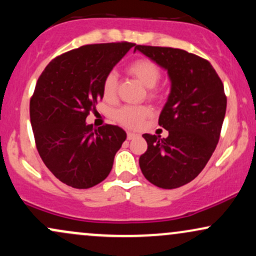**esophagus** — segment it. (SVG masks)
Masks as SVG:
<instances>
[{
	"label": "esophagus",
	"instance_id": "esophagus-1",
	"mask_svg": "<svg viewBox=\"0 0 256 256\" xmlns=\"http://www.w3.org/2000/svg\"><path fill=\"white\" fill-rule=\"evenodd\" d=\"M134 137H137V134H134V132H128V140H134Z\"/></svg>",
	"mask_w": 256,
	"mask_h": 256
}]
</instances>
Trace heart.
Masks as SVG:
<instances>
[{"instance_id":"1","label":"heart","mask_w":256,"mask_h":256,"mask_svg":"<svg viewBox=\"0 0 256 256\" xmlns=\"http://www.w3.org/2000/svg\"><path fill=\"white\" fill-rule=\"evenodd\" d=\"M128 74L136 78L140 83H142L146 88H149V96L155 98L156 91L155 85L158 83L161 78L160 67L154 61L149 58H138L128 66ZM118 89V77L116 72H110L106 74L102 83V92L106 100H113L116 95ZM150 114V110L146 106H124L114 112V119L126 128H138L146 116Z\"/></svg>"}]
</instances>
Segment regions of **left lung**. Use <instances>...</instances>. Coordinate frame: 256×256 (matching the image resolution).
Here are the masks:
<instances>
[{
  "label": "left lung",
  "mask_w": 256,
  "mask_h": 256,
  "mask_svg": "<svg viewBox=\"0 0 256 256\" xmlns=\"http://www.w3.org/2000/svg\"><path fill=\"white\" fill-rule=\"evenodd\" d=\"M171 80L158 116L168 137L144 134L148 149L140 158L143 176L162 189L190 183L207 165L218 144L226 112L224 85L210 61L182 49L134 46Z\"/></svg>",
  "instance_id": "obj_1"
}]
</instances>
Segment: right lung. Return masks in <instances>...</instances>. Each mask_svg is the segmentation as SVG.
I'll use <instances>...</instances> for the list:
<instances>
[{
    "label": "right lung",
    "instance_id": "1",
    "mask_svg": "<svg viewBox=\"0 0 256 256\" xmlns=\"http://www.w3.org/2000/svg\"><path fill=\"white\" fill-rule=\"evenodd\" d=\"M134 43L88 44L56 56L38 78L30 101L37 150L49 171L68 186L92 188L107 178L126 140L116 125L85 122L104 98L107 73Z\"/></svg>",
    "mask_w": 256,
    "mask_h": 256
}]
</instances>
